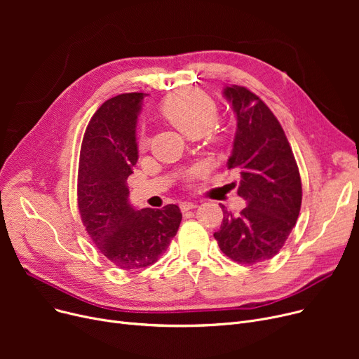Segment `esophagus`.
<instances>
[{"mask_svg":"<svg viewBox=\"0 0 359 359\" xmlns=\"http://www.w3.org/2000/svg\"><path fill=\"white\" fill-rule=\"evenodd\" d=\"M196 206H198V203H196V202H187V201L180 202V210H182V212H186V211H189V210H194V208H196Z\"/></svg>","mask_w":359,"mask_h":359,"instance_id":"34e87169","label":"esophagus"}]
</instances>
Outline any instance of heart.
I'll use <instances>...</instances> for the list:
<instances>
[{
    "label": "heart",
    "mask_w": 359,
    "mask_h": 359,
    "mask_svg": "<svg viewBox=\"0 0 359 359\" xmlns=\"http://www.w3.org/2000/svg\"><path fill=\"white\" fill-rule=\"evenodd\" d=\"M161 110L163 115L187 137H199L203 132L210 134L218 119L215 102L199 90H184L173 94L165 99ZM148 144L149 137L141 132L138 147L144 149Z\"/></svg>",
    "instance_id": "b5f03b06"
}]
</instances>
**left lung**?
Returning <instances> with one entry per match:
<instances>
[{
    "label": "left lung",
    "mask_w": 359,
    "mask_h": 359,
    "mask_svg": "<svg viewBox=\"0 0 359 359\" xmlns=\"http://www.w3.org/2000/svg\"><path fill=\"white\" fill-rule=\"evenodd\" d=\"M237 118L229 168L241 176L238 196L248 206L238 215L224 205L214 233L221 252L241 265L278 255L297 222L303 189L285 132L271 109L246 87L224 88Z\"/></svg>",
    "instance_id": "obj_1"
}]
</instances>
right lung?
Masks as SVG:
<instances>
[{"label": "right lung", "instance_id": "1", "mask_svg": "<svg viewBox=\"0 0 359 359\" xmlns=\"http://www.w3.org/2000/svg\"><path fill=\"white\" fill-rule=\"evenodd\" d=\"M144 93L106 100L90 119L80 151L79 210L100 253L121 269L153 265L176 236L177 205L135 210L126 179L138 161L137 119Z\"/></svg>", "mask_w": 359, "mask_h": 359}]
</instances>
